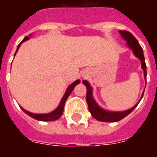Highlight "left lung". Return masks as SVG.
Returning <instances> with one entry per match:
<instances>
[{
    "label": "left lung",
    "instance_id": "1",
    "mask_svg": "<svg viewBox=\"0 0 157 157\" xmlns=\"http://www.w3.org/2000/svg\"><path fill=\"white\" fill-rule=\"evenodd\" d=\"M118 32L120 33L122 38L126 41L127 46L133 51L134 55L135 57H137L141 62V68L144 71V77H145V82H146V65H145V57H144L141 46L140 45L137 39H135L133 34L130 33L128 31L119 30ZM82 83L86 87V102L88 105L89 112L91 113V114L93 118L101 122H117L123 119L124 117L128 115L137 107L139 102H140V100L143 98V94H144V92H143L140 101L134 107H132L131 109L125 110V111H118V112L117 111H109V110L102 109V107H100L98 104V102H96V100L93 98V94H92L93 90H92V86L90 85V83L86 80H84Z\"/></svg>",
    "mask_w": 157,
    "mask_h": 157
}]
</instances>
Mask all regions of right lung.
I'll use <instances>...</instances> for the list:
<instances>
[{
	"mask_svg": "<svg viewBox=\"0 0 157 157\" xmlns=\"http://www.w3.org/2000/svg\"><path fill=\"white\" fill-rule=\"evenodd\" d=\"M30 37H31V34L29 36H26L24 39H22V41L17 46V51L15 53V55L17 54V52L18 51L19 48H20V46L22 44L23 42L27 41V40H29L30 39ZM14 55V56H15ZM81 82L80 80H76L75 82H74L73 83H71V85L69 86L67 89H66V91H65V94L63 96V98H62L61 101L59 102V104L58 105V107L56 108V109L54 110V111H52L50 113H30L29 111H27L26 109H24L22 107H20L21 109H22V111L25 113L26 114H28L30 117H32L33 118H34V119H37V120H39V121H55V120H57L59 117H61L62 113H63V111H64V106H65V101L67 100L68 98V97L71 95V93L73 91V89L75 88V86L77 84H79Z\"/></svg>",
	"mask_w": 157,
	"mask_h": 157,
	"instance_id": "add662e5",
	"label": "right lung"
}]
</instances>
